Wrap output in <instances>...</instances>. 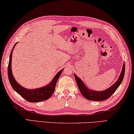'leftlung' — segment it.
Returning <instances> with one entry per match:
<instances>
[{
    "mask_svg": "<svg viewBox=\"0 0 134 134\" xmlns=\"http://www.w3.org/2000/svg\"><path fill=\"white\" fill-rule=\"evenodd\" d=\"M125 63H124L122 69L120 74L119 78L111 86H110L109 88L107 89L106 90L102 91H97L92 90L89 89L87 86L85 85V84L83 83V82L81 79L77 76L76 74H74L75 78L76 79V82L77 85L79 88V90L80 91L84 97L88 100H93V101H100V100H104L105 99H108L113 93L115 92V91L118 89V88L121 85L122 82L123 81L124 74H125Z\"/></svg>",
    "mask_w": 134,
    "mask_h": 134,
    "instance_id": "left-lung-1",
    "label": "left lung"
}]
</instances>
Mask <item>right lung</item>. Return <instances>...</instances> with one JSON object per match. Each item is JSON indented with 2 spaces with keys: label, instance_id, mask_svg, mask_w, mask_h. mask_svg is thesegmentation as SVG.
Instances as JSON below:
<instances>
[{
  "label": "right lung",
  "instance_id": "1",
  "mask_svg": "<svg viewBox=\"0 0 134 134\" xmlns=\"http://www.w3.org/2000/svg\"><path fill=\"white\" fill-rule=\"evenodd\" d=\"M16 43L13 47L12 50L10 57H9V61L8 65V78L9 82L12 86V87L15 90L16 92L18 93L21 97H22L25 99L30 102H39L42 101V100L48 99L54 92L55 90V86L56 82L58 80L59 78L62 74L63 69L58 72V73L54 76L52 80L50 82V83L48 85L43 86V87L36 88V89H27L22 86L19 85L15 79L14 78L12 72V53L13 49L15 48Z\"/></svg>",
  "mask_w": 134,
  "mask_h": 134
}]
</instances>
